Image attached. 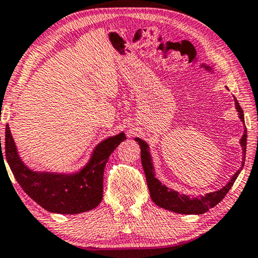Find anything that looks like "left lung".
Segmentation results:
<instances>
[{
  "label": "left lung",
  "instance_id": "8db88e82",
  "mask_svg": "<svg viewBox=\"0 0 258 258\" xmlns=\"http://www.w3.org/2000/svg\"><path fill=\"white\" fill-rule=\"evenodd\" d=\"M234 103H236V109L238 114H239V119L244 121V114L243 109L240 108L239 103L236 97H234ZM246 138L247 133L244 131V135L240 139V145L243 149V164L242 168L238 170L236 174L232 176V178L224 185L223 188L217 191H212V193H207L205 195H199V197H189L185 194H180L178 191L174 190V189L168 188L165 184H162V182L155 177V168L152 164L151 155L149 152V145L148 143L142 140L140 138H136V142H138L140 146V157H142V164L143 169H144L146 182H148V187L150 190V197H151L152 201L159 207L164 208V210L175 212V213L180 214H204L213 208L217 204L223 200L225 195L229 193V190L232 187L234 181L240 174L242 169L244 167V162H245V152H246Z\"/></svg>",
  "mask_w": 258,
  "mask_h": 258
}]
</instances>
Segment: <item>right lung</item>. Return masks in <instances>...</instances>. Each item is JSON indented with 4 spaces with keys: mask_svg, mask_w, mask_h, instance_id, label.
I'll list each match as a JSON object with an SVG mask.
<instances>
[{
    "mask_svg": "<svg viewBox=\"0 0 258 258\" xmlns=\"http://www.w3.org/2000/svg\"><path fill=\"white\" fill-rule=\"evenodd\" d=\"M125 139V133L121 132L102 140L95 146L87 164L74 174L33 171L22 162L9 126L6 125V151L3 155L1 148V159L2 164L3 158L7 159L18 183L42 208L51 213L78 214L99 206L103 198L106 163Z\"/></svg>",
    "mask_w": 258,
    "mask_h": 258,
    "instance_id": "right-lung-1",
    "label": "right lung"
}]
</instances>
